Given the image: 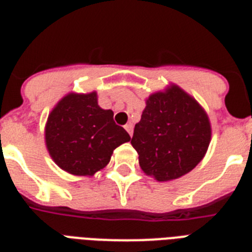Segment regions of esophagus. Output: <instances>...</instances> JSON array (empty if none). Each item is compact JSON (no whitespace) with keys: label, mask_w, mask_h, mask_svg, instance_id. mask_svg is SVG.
<instances>
[{"label":"esophagus","mask_w":252,"mask_h":252,"mask_svg":"<svg viewBox=\"0 0 252 252\" xmlns=\"http://www.w3.org/2000/svg\"><path fill=\"white\" fill-rule=\"evenodd\" d=\"M125 128H126V131H127L128 133H130V136H132V131H133V126L131 122H128V124L125 125Z\"/></svg>","instance_id":"1"}]
</instances>
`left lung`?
Instances as JSON below:
<instances>
[{"mask_svg": "<svg viewBox=\"0 0 252 252\" xmlns=\"http://www.w3.org/2000/svg\"><path fill=\"white\" fill-rule=\"evenodd\" d=\"M131 139L142 171L158 182L183 177L202 161L212 127L197 99L177 84L149 95Z\"/></svg>", "mask_w": 252, "mask_h": 252, "instance_id": "left-lung-1", "label": "left lung"}]
</instances>
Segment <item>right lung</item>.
I'll return each instance as SVG.
<instances>
[{
	"mask_svg": "<svg viewBox=\"0 0 252 252\" xmlns=\"http://www.w3.org/2000/svg\"><path fill=\"white\" fill-rule=\"evenodd\" d=\"M44 136L55 164L78 177H93L110 162L117 146L131 140L115 124L112 110L98 106L95 91L64 95L49 113Z\"/></svg>",
	"mask_w": 252,
	"mask_h": 252,
	"instance_id": "add662e5",
	"label": "right lung"
}]
</instances>
